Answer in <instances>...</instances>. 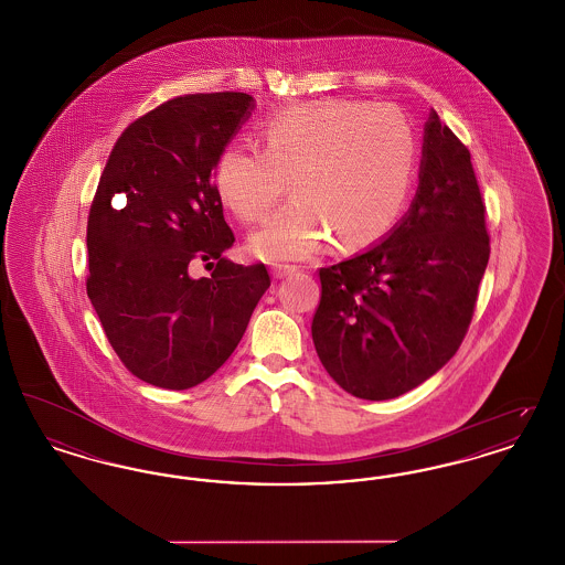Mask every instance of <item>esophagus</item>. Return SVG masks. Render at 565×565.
Segmentation results:
<instances>
[{
    "label": "esophagus",
    "instance_id": "34e87169",
    "mask_svg": "<svg viewBox=\"0 0 565 565\" xmlns=\"http://www.w3.org/2000/svg\"><path fill=\"white\" fill-rule=\"evenodd\" d=\"M296 270H298V267H295V265H277V267H273V277L284 279V277L295 275Z\"/></svg>",
    "mask_w": 565,
    "mask_h": 565
}]
</instances>
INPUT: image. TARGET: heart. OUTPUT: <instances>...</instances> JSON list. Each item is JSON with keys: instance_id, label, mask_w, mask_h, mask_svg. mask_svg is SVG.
<instances>
[{"instance_id": "b5f03b06", "label": "heart", "mask_w": 565, "mask_h": 565, "mask_svg": "<svg viewBox=\"0 0 565 565\" xmlns=\"http://www.w3.org/2000/svg\"><path fill=\"white\" fill-rule=\"evenodd\" d=\"M417 135L394 106L322 99L277 111L263 127V150L228 146L215 162L220 201L245 224L290 201L252 237L267 260H300L328 237L341 249L383 239L403 214L415 180Z\"/></svg>"}]
</instances>
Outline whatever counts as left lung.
I'll use <instances>...</instances> for the list:
<instances>
[{
  "label": "left lung",
  "instance_id": "1",
  "mask_svg": "<svg viewBox=\"0 0 565 565\" xmlns=\"http://www.w3.org/2000/svg\"><path fill=\"white\" fill-rule=\"evenodd\" d=\"M487 260L470 152L431 111L408 214L385 242L320 269L311 334L328 375L364 401L398 398L424 383L459 350Z\"/></svg>",
  "mask_w": 565,
  "mask_h": 565
}]
</instances>
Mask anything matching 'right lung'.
<instances>
[{
    "label": "right lung",
    "instance_id": "1",
    "mask_svg": "<svg viewBox=\"0 0 565 565\" xmlns=\"http://www.w3.org/2000/svg\"><path fill=\"white\" fill-rule=\"evenodd\" d=\"M252 106L226 90L146 111L116 139L90 203L86 295L127 371L162 390L214 375L270 286L263 263L222 256L235 235L214 184L215 162ZM214 259L212 278L189 277Z\"/></svg>",
    "mask_w": 565,
    "mask_h": 565
}]
</instances>
